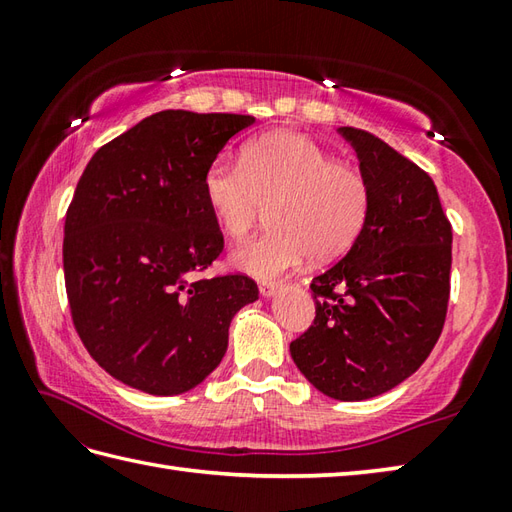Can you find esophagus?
I'll use <instances>...</instances> for the list:
<instances>
[{"instance_id":"esophagus-1","label":"esophagus","mask_w":512,"mask_h":512,"mask_svg":"<svg viewBox=\"0 0 512 512\" xmlns=\"http://www.w3.org/2000/svg\"><path fill=\"white\" fill-rule=\"evenodd\" d=\"M277 290H279V284H275V281H262V284H259V292H262V297L266 299L275 297Z\"/></svg>"}]
</instances>
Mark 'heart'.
Segmentation results:
<instances>
[{
	"instance_id": "obj_1",
	"label": "heart",
	"mask_w": 512,
	"mask_h": 512,
	"mask_svg": "<svg viewBox=\"0 0 512 512\" xmlns=\"http://www.w3.org/2000/svg\"><path fill=\"white\" fill-rule=\"evenodd\" d=\"M204 198L224 233L242 239L270 204V231L233 250V264L255 277H277L312 259L345 253L365 228L372 191L347 162L330 158L297 132H270L242 149V162L213 160Z\"/></svg>"
}]
</instances>
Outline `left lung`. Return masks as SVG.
Here are the masks:
<instances>
[{"instance_id": "obj_1", "label": "left lung", "mask_w": 512, "mask_h": 512, "mask_svg": "<svg viewBox=\"0 0 512 512\" xmlns=\"http://www.w3.org/2000/svg\"><path fill=\"white\" fill-rule=\"evenodd\" d=\"M339 134L356 151L372 204L347 255L312 279L317 317L290 354L321 394L354 402L400 385L438 343L453 233L429 173L365 129Z\"/></svg>"}]
</instances>
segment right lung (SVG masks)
I'll return each instance as SVG.
<instances>
[{
  "instance_id": "1",
  "label": "right lung",
  "mask_w": 512,
  "mask_h": 512,
  "mask_svg": "<svg viewBox=\"0 0 512 512\" xmlns=\"http://www.w3.org/2000/svg\"><path fill=\"white\" fill-rule=\"evenodd\" d=\"M255 116L165 110L103 145L65 215L63 273L74 328L107 374L178 396L220 365L244 275L200 279L224 237L204 173Z\"/></svg>"
}]
</instances>
